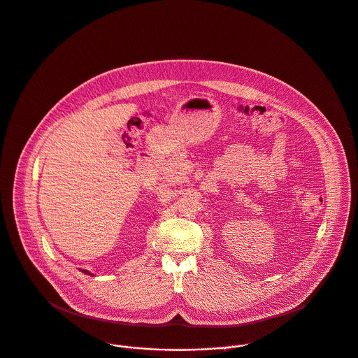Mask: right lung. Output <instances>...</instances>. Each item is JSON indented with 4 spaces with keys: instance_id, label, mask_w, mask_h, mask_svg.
Listing matches in <instances>:
<instances>
[{
    "instance_id": "right-lung-1",
    "label": "right lung",
    "mask_w": 358,
    "mask_h": 358,
    "mask_svg": "<svg viewBox=\"0 0 358 358\" xmlns=\"http://www.w3.org/2000/svg\"><path fill=\"white\" fill-rule=\"evenodd\" d=\"M80 271H82V269H80ZM82 272H83V273H86V275H92V273H89L87 271H82Z\"/></svg>"
}]
</instances>
